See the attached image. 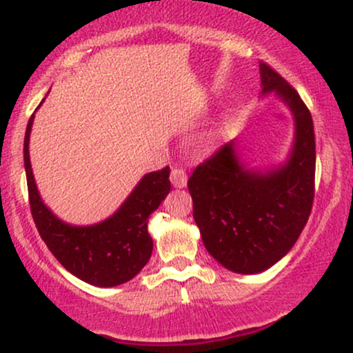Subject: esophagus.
<instances>
[{
  "label": "esophagus",
  "instance_id": "esophagus-1",
  "mask_svg": "<svg viewBox=\"0 0 353 353\" xmlns=\"http://www.w3.org/2000/svg\"><path fill=\"white\" fill-rule=\"evenodd\" d=\"M171 182L174 188H185L188 185V174L184 169L174 168L171 171Z\"/></svg>",
  "mask_w": 353,
  "mask_h": 353
}]
</instances>
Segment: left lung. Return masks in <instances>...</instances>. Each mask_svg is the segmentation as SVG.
<instances>
[{
    "label": "left lung",
    "instance_id": "8db88e82",
    "mask_svg": "<svg viewBox=\"0 0 353 353\" xmlns=\"http://www.w3.org/2000/svg\"><path fill=\"white\" fill-rule=\"evenodd\" d=\"M262 92H279L295 117L289 163L269 174L244 171L232 143L194 169L188 188L208 252L225 269L257 274L292 249L315 196V134L309 108L285 79L261 61Z\"/></svg>",
    "mask_w": 353,
    "mask_h": 353
}]
</instances>
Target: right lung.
Segmentation results:
<instances>
[{
    "label": "right lung",
    "instance_id": "obj_1",
    "mask_svg": "<svg viewBox=\"0 0 353 353\" xmlns=\"http://www.w3.org/2000/svg\"><path fill=\"white\" fill-rule=\"evenodd\" d=\"M31 125L33 116L24 136V169L31 214L44 244L64 269L91 285L114 287L131 281L152 254L148 219L171 190L169 168L145 174L123 208L108 221L89 228L68 225L52 216L36 189L28 151Z\"/></svg>",
    "mask_w": 353,
    "mask_h": 353
}]
</instances>
